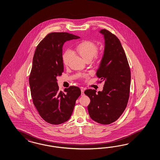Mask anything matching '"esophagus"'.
<instances>
[{"label":"esophagus","instance_id":"1","mask_svg":"<svg viewBox=\"0 0 160 160\" xmlns=\"http://www.w3.org/2000/svg\"><path fill=\"white\" fill-rule=\"evenodd\" d=\"M84 90L82 89V88L81 89V95H82V96H83V95H84Z\"/></svg>","mask_w":160,"mask_h":160}]
</instances>
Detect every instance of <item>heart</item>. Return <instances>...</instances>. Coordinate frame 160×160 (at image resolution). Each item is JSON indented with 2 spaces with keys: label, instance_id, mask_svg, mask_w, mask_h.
<instances>
[{
  "label": "heart",
  "instance_id": "1",
  "mask_svg": "<svg viewBox=\"0 0 160 160\" xmlns=\"http://www.w3.org/2000/svg\"><path fill=\"white\" fill-rule=\"evenodd\" d=\"M76 51L86 61L89 59L92 60L98 52V47L95 43L90 41H84L79 43L76 47ZM72 56L70 51H66L63 56V61L65 65L69 64V61Z\"/></svg>",
  "mask_w": 160,
  "mask_h": 160
}]
</instances>
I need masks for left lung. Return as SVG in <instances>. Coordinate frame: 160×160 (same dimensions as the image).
I'll use <instances>...</instances> for the list:
<instances>
[{"label": "left lung", "instance_id": "1", "mask_svg": "<svg viewBox=\"0 0 160 160\" xmlns=\"http://www.w3.org/2000/svg\"><path fill=\"white\" fill-rule=\"evenodd\" d=\"M104 35V55L97 70L103 90L97 93L88 89L84 94L90 99L88 106L90 117L101 124L108 125L121 117L129 98L130 70L125 51L119 39L109 31H99Z\"/></svg>", "mask_w": 160, "mask_h": 160}]
</instances>
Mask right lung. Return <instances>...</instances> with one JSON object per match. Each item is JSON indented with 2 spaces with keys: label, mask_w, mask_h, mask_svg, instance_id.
I'll use <instances>...</instances> for the list:
<instances>
[{
  "label": "right lung",
  "mask_w": 160,
  "mask_h": 160,
  "mask_svg": "<svg viewBox=\"0 0 160 160\" xmlns=\"http://www.w3.org/2000/svg\"><path fill=\"white\" fill-rule=\"evenodd\" d=\"M78 38L80 37L68 32H52L39 42L35 51L29 78L31 94L39 115L52 125L69 120L81 95L78 87L59 91L56 79L63 72V44Z\"/></svg>",
  "instance_id": "right-lung-1"
}]
</instances>
